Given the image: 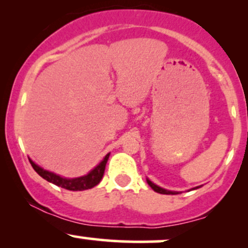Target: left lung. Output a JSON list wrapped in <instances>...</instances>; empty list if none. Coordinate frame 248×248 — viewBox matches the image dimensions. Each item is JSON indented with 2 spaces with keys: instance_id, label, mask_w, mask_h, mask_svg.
Segmentation results:
<instances>
[{
  "instance_id": "obj_1",
  "label": "left lung",
  "mask_w": 248,
  "mask_h": 248,
  "mask_svg": "<svg viewBox=\"0 0 248 248\" xmlns=\"http://www.w3.org/2000/svg\"><path fill=\"white\" fill-rule=\"evenodd\" d=\"M147 183L149 184V186L152 187L154 191H156V192H158V193H163V195H177V193H178V192H176V191H169V190L162 189V187L157 186H156V184H154L153 182H150L149 179H147Z\"/></svg>"
}]
</instances>
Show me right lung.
Here are the masks:
<instances>
[{
    "label": "right lung",
    "instance_id": "obj_1",
    "mask_svg": "<svg viewBox=\"0 0 248 248\" xmlns=\"http://www.w3.org/2000/svg\"><path fill=\"white\" fill-rule=\"evenodd\" d=\"M108 157H109V154H107V155L105 156L104 160H102L100 163H99L98 166L92 170V171L87 173L86 176H82V177H78V178H71V179L62 178L61 176L56 175V173L42 169L41 167L37 166V164L33 163L31 160L29 161L31 166H32L33 169H35V171L38 173L41 177L46 179L47 182H50V183L56 184V186H61L62 189L71 190V191H81V190L92 189L93 186H98V184L100 183L102 176H104L105 167H106Z\"/></svg>",
    "mask_w": 248,
    "mask_h": 248
}]
</instances>
